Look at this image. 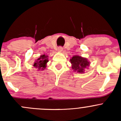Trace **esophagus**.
<instances>
[{"instance_id":"1","label":"esophagus","mask_w":121,"mask_h":121,"mask_svg":"<svg viewBox=\"0 0 121 121\" xmlns=\"http://www.w3.org/2000/svg\"><path fill=\"white\" fill-rule=\"evenodd\" d=\"M63 50V48L62 47H59L58 48V51L59 52H61Z\"/></svg>"}]
</instances>
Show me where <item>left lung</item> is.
<instances>
[{"instance_id":"8db88e82","label":"left lung","mask_w":121,"mask_h":121,"mask_svg":"<svg viewBox=\"0 0 121 121\" xmlns=\"http://www.w3.org/2000/svg\"><path fill=\"white\" fill-rule=\"evenodd\" d=\"M72 69L77 73H83L85 69L90 65V62L86 58L79 56H74L70 59Z\"/></svg>"}]
</instances>
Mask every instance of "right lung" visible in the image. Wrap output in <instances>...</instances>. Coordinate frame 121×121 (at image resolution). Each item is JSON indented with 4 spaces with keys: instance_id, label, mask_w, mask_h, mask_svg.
I'll list each match as a JSON object with an SVG mask.
<instances>
[{
    "instance_id": "1",
    "label": "right lung",
    "mask_w": 121,
    "mask_h": 121,
    "mask_svg": "<svg viewBox=\"0 0 121 121\" xmlns=\"http://www.w3.org/2000/svg\"><path fill=\"white\" fill-rule=\"evenodd\" d=\"M48 61V56H46L45 54L41 55L38 59L35 60L33 66L39 70H43L46 68V64Z\"/></svg>"
}]
</instances>
